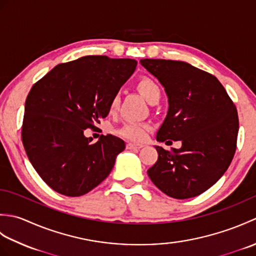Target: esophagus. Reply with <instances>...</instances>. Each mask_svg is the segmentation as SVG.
I'll return each instance as SVG.
<instances>
[{
	"instance_id": "esophagus-1",
	"label": "esophagus",
	"mask_w": 256,
	"mask_h": 256,
	"mask_svg": "<svg viewBox=\"0 0 256 256\" xmlns=\"http://www.w3.org/2000/svg\"><path fill=\"white\" fill-rule=\"evenodd\" d=\"M142 148H143V145H140V144H133V143H128L126 144L128 150H140Z\"/></svg>"
}]
</instances>
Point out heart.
Segmentation results:
<instances>
[{"mask_svg":"<svg viewBox=\"0 0 256 256\" xmlns=\"http://www.w3.org/2000/svg\"><path fill=\"white\" fill-rule=\"evenodd\" d=\"M138 88L140 94L148 100L150 104H156L158 103L162 96V91L160 86L157 84L153 79L148 77H143L138 80ZM120 103V94H114L111 96L110 104V111L114 112L118 108ZM150 131V125L145 122H140V121H126L121 128L118 130V134L120 136L131 140V142H142L146 138Z\"/></svg>","mask_w":256,"mask_h":256,"instance_id":"1","label":"heart"}]
</instances>
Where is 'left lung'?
I'll return each instance as SVG.
<instances>
[{"label":"left lung","mask_w":256,"mask_h":256,"mask_svg":"<svg viewBox=\"0 0 256 256\" xmlns=\"http://www.w3.org/2000/svg\"><path fill=\"white\" fill-rule=\"evenodd\" d=\"M140 62L168 96L170 108L157 140L182 143L172 150L155 146L158 158L148 170L150 180L172 198L199 196L219 180L234 156L238 132L234 103L214 74L190 64L165 59Z\"/></svg>","instance_id":"1"}]
</instances>
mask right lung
Here are the masks:
<instances>
[{
  "instance_id": "right-lung-1",
  "label": "right lung",
  "mask_w": 256,
  "mask_h": 256,
  "mask_svg": "<svg viewBox=\"0 0 256 256\" xmlns=\"http://www.w3.org/2000/svg\"><path fill=\"white\" fill-rule=\"evenodd\" d=\"M134 59L84 56L59 64L32 86L22 142L38 175L55 192L79 197L101 184L125 148L121 138H86L110 111L111 96L133 74Z\"/></svg>"
}]
</instances>
